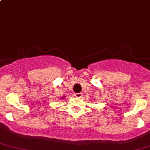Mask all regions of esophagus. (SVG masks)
Listing matches in <instances>:
<instances>
[{
  "instance_id": "esophagus-1",
  "label": "esophagus",
  "mask_w": 150,
  "mask_h": 150,
  "mask_svg": "<svg viewBox=\"0 0 150 150\" xmlns=\"http://www.w3.org/2000/svg\"><path fill=\"white\" fill-rule=\"evenodd\" d=\"M75 98H81V97H82V94L81 93H76L74 95Z\"/></svg>"
}]
</instances>
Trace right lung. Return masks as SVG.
Here are the masks:
<instances>
[{"mask_svg": "<svg viewBox=\"0 0 150 150\" xmlns=\"http://www.w3.org/2000/svg\"><path fill=\"white\" fill-rule=\"evenodd\" d=\"M62 99H64L65 98V97H62V98H61Z\"/></svg>", "mask_w": 150, "mask_h": 150, "instance_id": "add662e5", "label": "right lung"}]
</instances>
